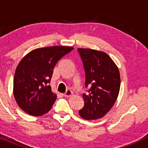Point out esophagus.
<instances>
[{"instance_id":"esophagus-1","label":"esophagus","mask_w":148,"mask_h":148,"mask_svg":"<svg viewBox=\"0 0 148 148\" xmlns=\"http://www.w3.org/2000/svg\"><path fill=\"white\" fill-rule=\"evenodd\" d=\"M72 94H73L72 91L70 90V89H67L66 93L64 94V96H65V97H69V96H72Z\"/></svg>"}]
</instances>
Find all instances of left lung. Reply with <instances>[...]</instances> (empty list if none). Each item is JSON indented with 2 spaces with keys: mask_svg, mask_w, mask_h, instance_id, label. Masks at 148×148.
<instances>
[{
  "mask_svg": "<svg viewBox=\"0 0 148 148\" xmlns=\"http://www.w3.org/2000/svg\"><path fill=\"white\" fill-rule=\"evenodd\" d=\"M85 71L88 94H83L84 106L79 114L87 120L106 115L117 101L120 88V75L113 60L102 51L78 48Z\"/></svg>",
  "mask_w": 148,
  "mask_h": 148,
  "instance_id": "left-lung-1",
  "label": "left lung"
}]
</instances>
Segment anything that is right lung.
Wrapping results in <instances>:
<instances>
[{"mask_svg": "<svg viewBox=\"0 0 148 148\" xmlns=\"http://www.w3.org/2000/svg\"><path fill=\"white\" fill-rule=\"evenodd\" d=\"M69 46H52L34 49L16 67L13 94L18 106L32 116H41L52 108L56 94L49 85L58 61L72 51Z\"/></svg>", "mask_w": 148, "mask_h": 148, "instance_id": "right-lung-1", "label": "right lung"}]
</instances>
